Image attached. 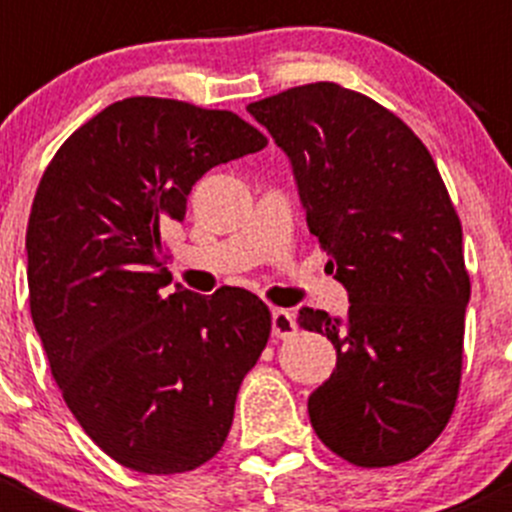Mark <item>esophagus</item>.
Wrapping results in <instances>:
<instances>
[{"label": "esophagus", "mask_w": 512, "mask_h": 512, "mask_svg": "<svg viewBox=\"0 0 512 512\" xmlns=\"http://www.w3.org/2000/svg\"><path fill=\"white\" fill-rule=\"evenodd\" d=\"M294 332H297V324H294L292 312H287V309H275V312H272V334H275L277 339H289Z\"/></svg>", "instance_id": "obj_1"}]
</instances>
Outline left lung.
<instances>
[{
    "mask_svg": "<svg viewBox=\"0 0 512 512\" xmlns=\"http://www.w3.org/2000/svg\"><path fill=\"white\" fill-rule=\"evenodd\" d=\"M247 111L292 160L309 232L352 302L344 317H297L337 349V369L309 396L314 431L354 466L411 461L456 409L471 297L441 173L396 113L332 81Z\"/></svg>",
    "mask_w": 512,
    "mask_h": 512,
    "instance_id": "1",
    "label": "left lung"
}]
</instances>
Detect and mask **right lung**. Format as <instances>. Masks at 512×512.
I'll return each instance as SVG.
<instances>
[{
    "label": "right lung",
    "instance_id": "add662e5",
    "mask_svg": "<svg viewBox=\"0 0 512 512\" xmlns=\"http://www.w3.org/2000/svg\"><path fill=\"white\" fill-rule=\"evenodd\" d=\"M265 146L232 111L131 96L76 128L41 175L27 227L34 327L71 414L131 471L208 463L267 347L272 314L247 289L160 294L163 232L183 223L193 185Z\"/></svg>",
    "mask_w": 512,
    "mask_h": 512
}]
</instances>
